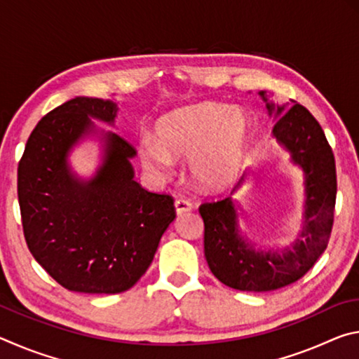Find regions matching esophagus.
Here are the masks:
<instances>
[{
    "mask_svg": "<svg viewBox=\"0 0 359 359\" xmlns=\"http://www.w3.org/2000/svg\"><path fill=\"white\" fill-rule=\"evenodd\" d=\"M174 205H175V212H177L179 215H180V214H184V212L191 210V208H193V204H191L190 201H188V199H185V198H179V199H175Z\"/></svg>",
    "mask_w": 359,
    "mask_h": 359,
    "instance_id": "esophagus-1",
    "label": "esophagus"
}]
</instances>
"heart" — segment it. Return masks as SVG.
Returning a JSON list of instances; mask_svg holds the SVG:
<instances>
[{
	"mask_svg": "<svg viewBox=\"0 0 359 359\" xmlns=\"http://www.w3.org/2000/svg\"><path fill=\"white\" fill-rule=\"evenodd\" d=\"M248 120L244 112L217 102L188 106L158 120L155 141L139 142L145 171L168 177L172 158L188 156V172L205 191H223L244 172Z\"/></svg>",
	"mask_w": 359,
	"mask_h": 359,
	"instance_id": "obj_1",
	"label": "heart"
}]
</instances>
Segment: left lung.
I'll return each instance as SVG.
<instances>
[{"label": "left lung", "mask_w": 359, "mask_h": 359, "mask_svg": "<svg viewBox=\"0 0 359 359\" xmlns=\"http://www.w3.org/2000/svg\"><path fill=\"white\" fill-rule=\"evenodd\" d=\"M266 100L264 92L259 93ZM267 111H276L267 102ZM285 107H277L280 115ZM274 136L306 174V218L293 250L282 255L257 252L239 236L233 199L199 205L204 220V255L218 280L239 291H274L299 280L312 269L331 238L336 208V161L330 142L313 115L294 102L274 125Z\"/></svg>", "instance_id": "1"}]
</instances>
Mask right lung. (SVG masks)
Listing matches in <instances>:
<instances>
[{
	"mask_svg": "<svg viewBox=\"0 0 359 359\" xmlns=\"http://www.w3.org/2000/svg\"><path fill=\"white\" fill-rule=\"evenodd\" d=\"M117 106L79 98L48 112L29 135L17 169L23 236L34 259L63 288L88 294L130 290L154 261L175 218L171 194L137 184L125 137L106 133V158L88 182L69 172L66 156L93 131L88 117L112 123Z\"/></svg>",
	"mask_w": 359,
	"mask_h": 359,
	"instance_id": "obj_1",
	"label": "right lung"
}]
</instances>
